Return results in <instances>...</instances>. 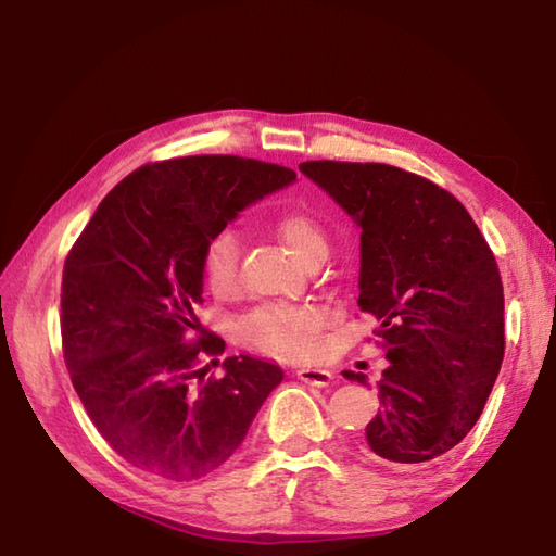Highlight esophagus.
I'll return each mask as SVG.
<instances>
[{
  "label": "esophagus",
  "instance_id": "esophagus-1",
  "mask_svg": "<svg viewBox=\"0 0 556 556\" xmlns=\"http://www.w3.org/2000/svg\"><path fill=\"white\" fill-rule=\"evenodd\" d=\"M296 377L301 382L313 384V387H327L334 380V375L329 370H323V368H301V370H296Z\"/></svg>",
  "mask_w": 556,
  "mask_h": 556
}]
</instances>
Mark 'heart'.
<instances>
[{"label": "heart", "mask_w": 556, "mask_h": 556, "mask_svg": "<svg viewBox=\"0 0 556 556\" xmlns=\"http://www.w3.org/2000/svg\"><path fill=\"white\" fill-rule=\"evenodd\" d=\"M271 229L285 241L291 253L303 263H313L327 253V236L323 224L308 212L287 210L271 219ZM239 248L231 233L212 239L203 257L200 275L215 296H227L236 287ZM325 325V313L311 303H265L248 313L239 323V337L245 346L275 358H305L317 344V334Z\"/></svg>", "instance_id": "obj_1"}]
</instances>
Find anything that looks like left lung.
I'll use <instances>...</instances> for the list:
<instances>
[{"mask_svg":"<svg viewBox=\"0 0 556 556\" xmlns=\"http://www.w3.org/2000/svg\"><path fill=\"white\" fill-rule=\"evenodd\" d=\"M361 227L363 313L389 361L363 452L416 468L478 422L504 361V287L468 210L425 176L380 162H301ZM365 382L363 372H344Z\"/></svg>","mask_w":556,"mask_h":556,"instance_id":"obj_1","label":"left lung"}]
</instances>
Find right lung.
I'll use <instances>...</instances> for the list:
<instances>
[{"instance_id": "1", "label": "right lung", "mask_w": 556, "mask_h": 556, "mask_svg": "<svg viewBox=\"0 0 556 556\" xmlns=\"http://www.w3.org/2000/svg\"><path fill=\"white\" fill-rule=\"evenodd\" d=\"M296 179L279 164L193 155L116 184L64 260L62 349L88 418L146 473L191 482L239 448L285 372L251 356L200 363L224 341L200 327V257L248 203ZM217 363V361H212Z\"/></svg>"}]
</instances>
